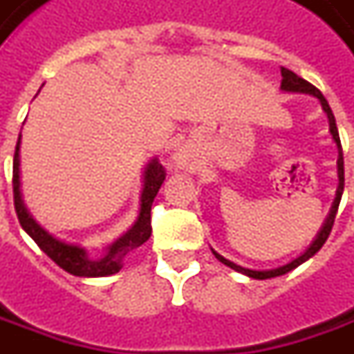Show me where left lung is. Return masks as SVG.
Returning a JSON list of instances; mask_svg holds the SVG:
<instances>
[{"label":"left lung","instance_id":"obj_1","mask_svg":"<svg viewBox=\"0 0 354 354\" xmlns=\"http://www.w3.org/2000/svg\"><path fill=\"white\" fill-rule=\"evenodd\" d=\"M282 73V82H281V89L282 91H288V93H306V95H314L315 99L322 103V109H324V113L327 115V120H329V132H331V136H333V142L337 144L339 149V160H337V177H339V187H337V193H335V201H333V206H331V210H329V216H327V220L324 222V226L322 230L317 232V236L315 239L310 243V248L306 249L304 253L300 255V257H296L294 261H290L288 265H282L279 269H271V271H253V269H245V267H241V265H236V263H232L226 257H222L220 253H216L214 249H212V253L216 255V259L220 261V263H224L226 267L230 269H234V271L241 272V274H248L251 279H259V281H265V279H272V277H281V274H286L288 271H292L296 269L298 265H302L304 261H308L310 257H314L315 253L322 249V245L326 243L327 238H329V234H331V227H333V222H335V214H337V208L339 203H341V194H343V187H345V167H343V148H341V140H339V132H337V124H335V116L331 113V106L326 101V97L322 95V91L314 87L310 82H306L302 80L300 75H296L290 70H286V68H281Z\"/></svg>","mask_w":354,"mask_h":354}]
</instances>
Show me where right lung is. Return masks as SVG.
<instances>
[{
    "label": "right lung",
    "mask_w": 354,
    "mask_h": 354,
    "mask_svg": "<svg viewBox=\"0 0 354 354\" xmlns=\"http://www.w3.org/2000/svg\"><path fill=\"white\" fill-rule=\"evenodd\" d=\"M19 146H21V134L17 140L15 158H13V201H15V212L23 230L27 232L35 243L39 245L50 259L54 261L64 271L73 277H109L122 269V259L132 249L146 243L151 236V203L160 191L161 183L165 181V169L158 158L149 160L144 171V187L140 196V214L134 226L122 234L120 238L113 241L105 249V255L101 259H91L87 255V249L80 248L75 243H66L62 239L54 238L44 227L37 224V220L28 214L27 206L21 196V181H19Z\"/></svg>",
    "instance_id": "add662e5"
}]
</instances>
